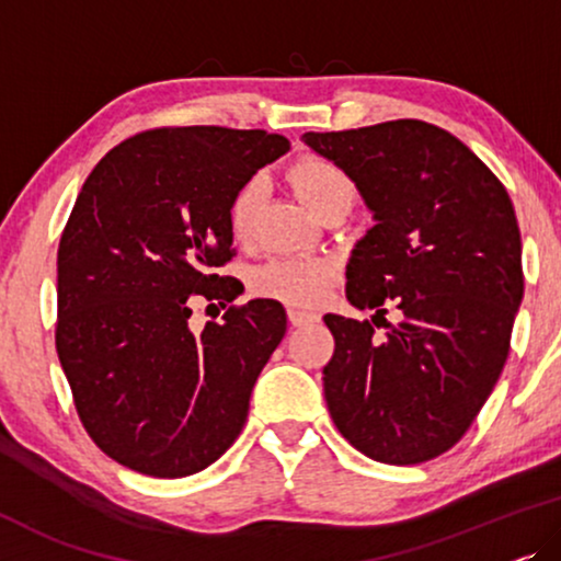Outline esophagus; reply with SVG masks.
I'll return each instance as SVG.
<instances>
[{"label":"esophagus","mask_w":561,"mask_h":561,"mask_svg":"<svg viewBox=\"0 0 561 561\" xmlns=\"http://www.w3.org/2000/svg\"><path fill=\"white\" fill-rule=\"evenodd\" d=\"M287 318L295 328H302V325H312V322H318L320 314L305 312V310H287Z\"/></svg>","instance_id":"34e87169"}]
</instances>
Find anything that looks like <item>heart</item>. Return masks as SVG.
<instances>
[{"label": "heart", "mask_w": 561, "mask_h": 561, "mask_svg": "<svg viewBox=\"0 0 561 561\" xmlns=\"http://www.w3.org/2000/svg\"><path fill=\"white\" fill-rule=\"evenodd\" d=\"M289 183L302 203L314 216H322L337 203L353 205L356 185L348 172L333 160L320 154H305L289 164ZM264 198V180L254 175L236 187L226 208L228 231L233 241H251L256 228L259 208ZM337 279V264L333 259H272L251 272V289L259 297L289 307H314L328 297Z\"/></svg>", "instance_id": "b5f03b06"}]
</instances>
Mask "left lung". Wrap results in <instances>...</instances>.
<instances>
[{"mask_svg": "<svg viewBox=\"0 0 561 561\" xmlns=\"http://www.w3.org/2000/svg\"><path fill=\"white\" fill-rule=\"evenodd\" d=\"M305 141L348 172L376 218L345 270V295L376 310L374 322L322 318L335 341L322 368L330 416L370 460L427 462L462 439L506 366L524 297L514 203L435 124L307 131ZM383 304L400 310L397 327Z\"/></svg>", "mask_w": 561, "mask_h": 561, "instance_id": "obj_1", "label": "left lung"}]
</instances>
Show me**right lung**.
Returning a JSON list of instances; mask_svg holds the SVG:
<instances>
[{
  "label": "right lung",
  "instance_id": "add662e5",
  "mask_svg": "<svg viewBox=\"0 0 561 561\" xmlns=\"http://www.w3.org/2000/svg\"><path fill=\"white\" fill-rule=\"evenodd\" d=\"M289 141L264 129L157 126L101 160L58 247L55 348L83 430L124 468L185 478L241 435L287 330L274 299L187 328L195 299L239 295L226 208Z\"/></svg>",
  "mask_w": 561,
  "mask_h": 561
}]
</instances>
